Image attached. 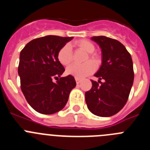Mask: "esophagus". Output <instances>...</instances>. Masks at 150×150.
<instances>
[{
	"label": "esophagus",
	"instance_id": "obj_1",
	"mask_svg": "<svg viewBox=\"0 0 150 150\" xmlns=\"http://www.w3.org/2000/svg\"><path fill=\"white\" fill-rule=\"evenodd\" d=\"M75 80H76V83L77 85H79V83H80V82H81V80L79 79H78V78H75Z\"/></svg>",
	"mask_w": 150,
	"mask_h": 150
}]
</instances>
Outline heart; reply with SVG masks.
<instances>
[{
	"mask_svg": "<svg viewBox=\"0 0 150 150\" xmlns=\"http://www.w3.org/2000/svg\"><path fill=\"white\" fill-rule=\"evenodd\" d=\"M75 44L79 49L84 50L87 53H90L88 55V58L91 61L94 62H97V57L92 52L95 50V47L92 43L90 41L86 40L76 41ZM72 50L70 44H65L59 50L57 58L59 62L62 65H68L72 61ZM88 60V59H87ZM95 70V65L93 62H88L83 64H72L71 65L67 67L66 69V73L68 75L75 76L78 79H82L85 76H88L91 73H93Z\"/></svg>",
	"mask_w": 150,
	"mask_h": 150,
	"instance_id": "obj_1",
	"label": "heart"
}]
</instances>
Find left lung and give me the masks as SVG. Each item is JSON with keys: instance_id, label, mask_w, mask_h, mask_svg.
I'll return each mask as SVG.
<instances>
[{"instance_id": "1", "label": "left lung", "mask_w": 150, "mask_h": 150, "mask_svg": "<svg viewBox=\"0 0 150 150\" xmlns=\"http://www.w3.org/2000/svg\"><path fill=\"white\" fill-rule=\"evenodd\" d=\"M91 39L101 50V65L95 74L101 84L91 80L92 87L85 94L86 102L95 116L109 117L120 112L128 100L134 76L133 62L120 41L105 36Z\"/></svg>"}]
</instances>
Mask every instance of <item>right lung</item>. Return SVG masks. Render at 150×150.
I'll return each instance as SVG.
<instances>
[{
	"label": "right lung",
	"mask_w": 150,
	"mask_h": 150,
	"mask_svg": "<svg viewBox=\"0 0 150 150\" xmlns=\"http://www.w3.org/2000/svg\"><path fill=\"white\" fill-rule=\"evenodd\" d=\"M73 38L45 36L30 41L21 51V89L30 107L40 113L53 114L63 109L76 86L73 76H61L64 67L57 58L59 50ZM54 78L58 79L56 83L52 81Z\"/></svg>",
	"instance_id": "obj_1"
}]
</instances>
